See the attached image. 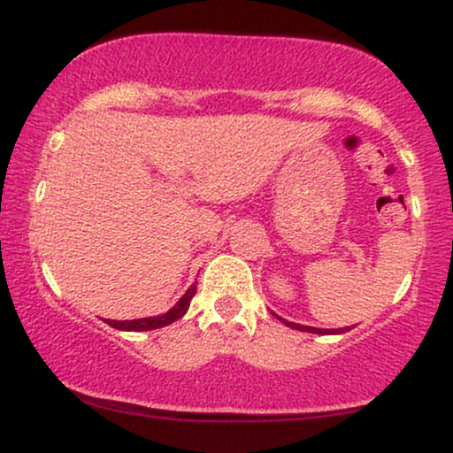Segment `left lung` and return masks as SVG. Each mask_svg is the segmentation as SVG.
Returning <instances> with one entry per match:
<instances>
[{
    "label": "left lung",
    "mask_w": 453,
    "mask_h": 453,
    "mask_svg": "<svg viewBox=\"0 0 453 453\" xmlns=\"http://www.w3.org/2000/svg\"><path fill=\"white\" fill-rule=\"evenodd\" d=\"M280 321H283L285 326L294 327V330H300V332H313V334H342V332L351 330V327H339V330H321V327H311V326H300V324H292V321L283 319V317H279Z\"/></svg>",
    "instance_id": "1"
}]
</instances>
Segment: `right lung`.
Listing matches in <instances>:
<instances>
[{"label":"right lung","instance_id":"obj_1","mask_svg":"<svg viewBox=\"0 0 453 453\" xmlns=\"http://www.w3.org/2000/svg\"><path fill=\"white\" fill-rule=\"evenodd\" d=\"M196 296V285H191L189 289H187L183 298L176 303L173 309L168 311V313L164 315H157V317H142V319H129V321H114V319H106L108 326L117 327V330H126V332H144V330H157V327H164L168 324H173V321L180 319L187 313V309H189V303L191 298Z\"/></svg>","mask_w":453,"mask_h":453}]
</instances>
